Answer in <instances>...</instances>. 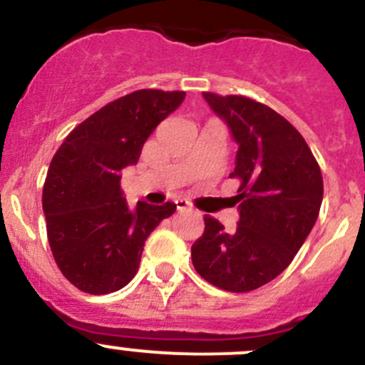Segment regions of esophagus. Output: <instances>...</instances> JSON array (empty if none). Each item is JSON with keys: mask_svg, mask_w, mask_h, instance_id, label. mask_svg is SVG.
Instances as JSON below:
<instances>
[{"mask_svg": "<svg viewBox=\"0 0 365 365\" xmlns=\"http://www.w3.org/2000/svg\"><path fill=\"white\" fill-rule=\"evenodd\" d=\"M175 203H176V208H178L180 212L190 210V203H189V201H187V200H176Z\"/></svg>", "mask_w": 365, "mask_h": 365, "instance_id": "obj_1", "label": "esophagus"}]
</instances>
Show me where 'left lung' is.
Wrapping results in <instances>:
<instances>
[{
  "mask_svg": "<svg viewBox=\"0 0 365 365\" xmlns=\"http://www.w3.org/2000/svg\"><path fill=\"white\" fill-rule=\"evenodd\" d=\"M239 144L235 169L240 219L228 233L205 215L192 244L201 278L228 292L262 287L287 267L309 237L323 201V175L302 133L271 107L246 96L203 93Z\"/></svg>",
  "mask_w": 365,
  "mask_h": 365,
  "instance_id": "1",
  "label": "left lung"
}]
</instances>
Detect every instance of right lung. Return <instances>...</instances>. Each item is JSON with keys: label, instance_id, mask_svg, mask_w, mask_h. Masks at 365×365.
Returning a JSON list of instances; mask_svg holds the SVG:
<instances>
[{"label": "right lung", "instance_id": "1", "mask_svg": "<svg viewBox=\"0 0 365 365\" xmlns=\"http://www.w3.org/2000/svg\"><path fill=\"white\" fill-rule=\"evenodd\" d=\"M183 98V91H133L80 123L53 155L42 189L46 230L56 265L80 291L110 294L130 284L150 233L175 214L169 201L130 210L121 175Z\"/></svg>", "mask_w": 365, "mask_h": 365}]
</instances>
